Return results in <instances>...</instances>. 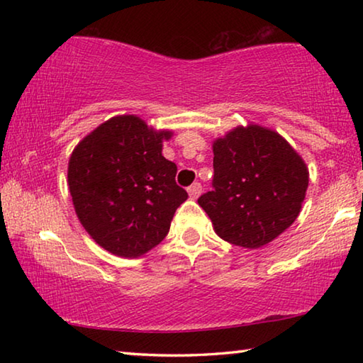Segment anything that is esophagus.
Returning <instances> with one entry per match:
<instances>
[{
	"label": "esophagus",
	"instance_id": "esophagus-1",
	"mask_svg": "<svg viewBox=\"0 0 363 363\" xmlns=\"http://www.w3.org/2000/svg\"><path fill=\"white\" fill-rule=\"evenodd\" d=\"M187 192H189L190 196H192V199H196V196L201 194V184L200 182H194L192 186L187 189Z\"/></svg>",
	"mask_w": 363,
	"mask_h": 363
}]
</instances>
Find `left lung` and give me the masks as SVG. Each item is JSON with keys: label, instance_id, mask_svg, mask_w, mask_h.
Returning a JSON list of instances; mask_svg holds the SVG:
<instances>
[{"label": "left lung", "instance_id": "left-lung-1", "mask_svg": "<svg viewBox=\"0 0 363 363\" xmlns=\"http://www.w3.org/2000/svg\"><path fill=\"white\" fill-rule=\"evenodd\" d=\"M213 190L199 205L223 240L255 250L296 220L309 171L279 133L238 126L213 144Z\"/></svg>", "mask_w": 363, "mask_h": 363}]
</instances>
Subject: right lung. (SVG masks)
<instances>
[{
	"label": "right lung",
	"mask_w": 363,
	"mask_h": 363,
	"mask_svg": "<svg viewBox=\"0 0 363 363\" xmlns=\"http://www.w3.org/2000/svg\"><path fill=\"white\" fill-rule=\"evenodd\" d=\"M169 131H153L139 116L102 123L73 150L69 189L77 216L104 250L138 257L167 237L187 192L177 167L162 155Z\"/></svg>",
	"instance_id": "add662e5"
}]
</instances>
